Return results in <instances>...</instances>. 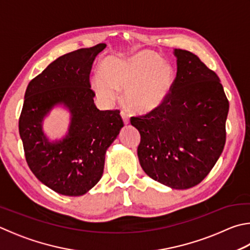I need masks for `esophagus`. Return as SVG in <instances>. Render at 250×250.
Segmentation results:
<instances>
[{
  "label": "esophagus",
  "mask_w": 250,
  "mask_h": 250,
  "mask_svg": "<svg viewBox=\"0 0 250 250\" xmlns=\"http://www.w3.org/2000/svg\"><path fill=\"white\" fill-rule=\"evenodd\" d=\"M120 115L122 117V120H124V122H125V125H128L129 124V117H128V115H126L125 111H121Z\"/></svg>",
  "instance_id": "esophagus-1"
}]
</instances>
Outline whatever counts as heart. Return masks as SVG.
<instances>
[{
  "mask_svg": "<svg viewBox=\"0 0 250 250\" xmlns=\"http://www.w3.org/2000/svg\"><path fill=\"white\" fill-rule=\"evenodd\" d=\"M176 79L170 63L156 53L141 51L128 59L107 58L101 74L92 80L94 92L103 102L116 101L124 92V104L131 111L148 113L156 110L169 97Z\"/></svg>",
  "mask_w": 250,
  "mask_h": 250,
  "instance_id": "1",
  "label": "heart"
}]
</instances>
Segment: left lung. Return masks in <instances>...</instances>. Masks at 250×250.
<instances>
[{
    "label": "left lung",
    "mask_w": 250,
    "mask_h": 250,
    "mask_svg": "<svg viewBox=\"0 0 250 250\" xmlns=\"http://www.w3.org/2000/svg\"><path fill=\"white\" fill-rule=\"evenodd\" d=\"M177 74L167 101L131 118L141 134L140 165L171 189L200 184L223 152L229 104L214 72L196 54L175 49Z\"/></svg>",
    "instance_id": "left-lung-1"
}]
</instances>
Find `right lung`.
<instances>
[{
  "label": "right lung",
  "instance_id": "right-lung-1",
  "mask_svg": "<svg viewBox=\"0 0 250 250\" xmlns=\"http://www.w3.org/2000/svg\"><path fill=\"white\" fill-rule=\"evenodd\" d=\"M99 43L58 58L29 82L18 122L25 157L38 180L63 196L88 192L101 180L105 155L124 122L119 110H99L94 104L89 74ZM70 113L64 137L49 139L43 121L53 107Z\"/></svg>",
  "mask_w": 250,
  "mask_h": 250
}]
</instances>
